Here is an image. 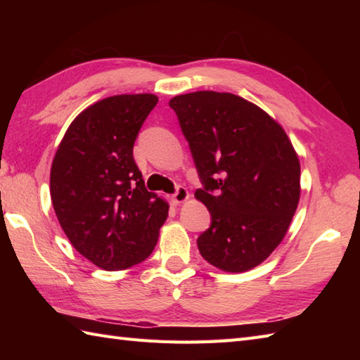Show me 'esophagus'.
Returning a JSON list of instances; mask_svg holds the SVG:
<instances>
[{
    "label": "esophagus",
    "instance_id": "34e87169",
    "mask_svg": "<svg viewBox=\"0 0 360 360\" xmlns=\"http://www.w3.org/2000/svg\"><path fill=\"white\" fill-rule=\"evenodd\" d=\"M188 198H190L188 190L186 187L179 186L178 188H176V193L172 196V200H173L174 204H182V202H186Z\"/></svg>",
    "mask_w": 360,
    "mask_h": 360
}]
</instances>
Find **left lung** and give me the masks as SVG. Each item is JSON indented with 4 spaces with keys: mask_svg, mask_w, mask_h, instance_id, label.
<instances>
[{
    "mask_svg": "<svg viewBox=\"0 0 360 360\" xmlns=\"http://www.w3.org/2000/svg\"><path fill=\"white\" fill-rule=\"evenodd\" d=\"M204 188L212 224L202 258L224 272L262 264L285 238L300 201V160L277 120L246 98L196 91L173 97Z\"/></svg>",
    "mask_w": 360,
    "mask_h": 360,
    "instance_id": "left-lung-1",
    "label": "left lung"
}]
</instances>
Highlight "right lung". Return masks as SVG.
Returning a JSON list of instances; mask_svg holds the SVG:
<instances>
[{"mask_svg": "<svg viewBox=\"0 0 360 360\" xmlns=\"http://www.w3.org/2000/svg\"><path fill=\"white\" fill-rule=\"evenodd\" d=\"M155 94L102 98L75 117L51 167V200L80 255L105 271L143 262L155 249L168 202L145 188L133 158Z\"/></svg>", "mask_w": 360, "mask_h": 360, "instance_id": "right-lung-1", "label": "right lung"}]
</instances>
